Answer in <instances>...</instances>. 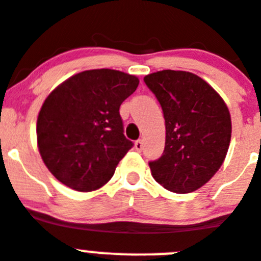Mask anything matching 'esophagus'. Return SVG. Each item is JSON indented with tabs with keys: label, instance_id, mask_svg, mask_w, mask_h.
<instances>
[{
	"label": "esophagus",
	"instance_id": "obj_1",
	"mask_svg": "<svg viewBox=\"0 0 261 261\" xmlns=\"http://www.w3.org/2000/svg\"><path fill=\"white\" fill-rule=\"evenodd\" d=\"M134 147H135V149L138 152H142L143 147H144V145H143V140H136L135 144H134Z\"/></svg>",
	"mask_w": 261,
	"mask_h": 261
}]
</instances>
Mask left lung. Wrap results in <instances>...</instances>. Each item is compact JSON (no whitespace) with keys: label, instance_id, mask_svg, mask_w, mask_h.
<instances>
[{"label":"left lung","instance_id":"8db88e82","mask_svg":"<svg viewBox=\"0 0 261 261\" xmlns=\"http://www.w3.org/2000/svg\"><path fill=\"white\" fill-rule=\"evenodd\" d=\"M165 118V149L149 163L166 190L189 194L221 168L231 138V118L222 97L198 75L163 70L144 76Z\"/></svg>","mask_w":261,"mask_h":261}]
</instances>
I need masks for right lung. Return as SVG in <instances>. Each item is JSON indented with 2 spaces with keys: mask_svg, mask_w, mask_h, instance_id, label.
Returning a JSON list of instances; mask_svg holds the SVG:
<instances>
[{
  "mask_svg": "<svg viewBox=\"0 0 261 261\" xmlns=\"http://www.w3.org/2000/svg\"><path fill=\"white\" fill-rule=\"evenodd\" d=\"M139 79L118 70H86L56 87L36 123L44 164L61 183L81 192L109 182L133 142L123 135L119 107Z\"/></svg>",
  "mask_w": 261,
  "mask_h": 261,
  "instance_id": "right-lung-1",
  "label": "right lung"
}]
</instances>
